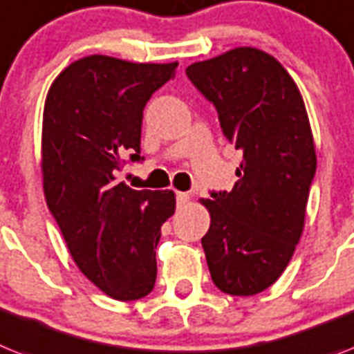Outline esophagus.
Masks as SVG:
<instances>
[{"label": "esophagus", "mask_w": 354, "mask_h": 354, "mask_svg": "<svg viewBox=\"0 0 354 354\" xmlns=\"http://www.w3.org/2000/svg\"><path fill=\"white\" fill-rule=\"evenodd\" d=\"M175 198H177V206H184V204H186L189 201V195L188 194H183V192H177Z\"/></svg>", "instance_id": "1"}]
</instances>
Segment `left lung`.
<instances>
[{
  "label": "left lung",
  "mask_w": 354,
  "mask_h": 354,
  "mask_svg": "<svg viewBox=\"0 0 354 354\" xmlns=\"http://www.w3.org/2000/svg\"><path fill=\"white\" fill-rule=\"evenodd\" d=\"M242 153L232 192L201 203L212 224L203 236L213 284L236 297L270 288L302 235L317 171L313 133L297 84L273 55L241 46L186 68Z\"/></svg>",
  "instance_id": "1"
}]
</instances>
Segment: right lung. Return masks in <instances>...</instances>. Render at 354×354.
I'll return each instance as SVG.
<instances>
[{"instance_id": "obj_1", "label": "right lung", "mask_w": 354, "mask_h": 354, "mask_svg": "<svg viewBox=\"0 0 354 354\" xmlns=\"http://www.w3.org/2000/svg\"><path fill=\"white\" fill-rule=\"evenodd\" d=\"M177 63H130L88 55L52 83L43 113V188L70 255L115 300L142 299L156 286L160 226L174 192L131 189L118 171L141 162L142 110L175 77Z\"/></svg>"}]
</instances>
